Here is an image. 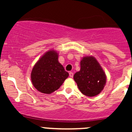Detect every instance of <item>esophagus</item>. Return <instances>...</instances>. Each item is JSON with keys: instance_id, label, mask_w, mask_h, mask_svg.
Returning a JSON list of instances; mask_svg holds the SVG:
<instances>
[{"instance_id": "34e87169", "label": "esophagus", "mask_w": 132, "mask_h": 132, "mask_svg": "<svg viewBox=\"0 0 132 132\" xmlns=\"http://www.w3.org/2000/svg\"><path fill=\"white\" fill-rule=\"evenodd\" d=\"M69 75H70V77H71V78H72V77H73V72H70L69 73Z\"/></svg>"}]
</instances>
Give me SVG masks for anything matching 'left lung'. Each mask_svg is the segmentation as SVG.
Wrapping results in <instances>:
<instances>
[{
  "mask_svg": "<svg viewBox=\"0 0 132 132\" xmlns=\"http://www.w3.org/2000/svg\"><path fill=\"white\" fill-rule=\"evenodd\" d=\"M74 80L81 93L89 97L98 95L105 86L106 75L93 56L84 57L80 61V70L75 73Z\"/></svg>",
  "mask_w": 132,
  "mask_h": 132,
  "instance_id": "1",
  "label": "left lung"
}]
</instances>
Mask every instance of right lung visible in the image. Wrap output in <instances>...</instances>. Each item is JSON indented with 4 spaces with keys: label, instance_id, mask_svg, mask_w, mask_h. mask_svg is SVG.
Masks as SVG:
<instances>
[{
    "label": "right lung",
    "instance_id": "1",
    "mask_svg": "<svg viewBox=\"0 0 132 132\" xmlns=\"http://www.w3.org/2000/svg\"><path fill=\"white\" fill-rule=\"evenodd\" d=\"M68 76V73L59 62L58 53L54 50H49L38 60L30 75L34 87L47 94L57 90Z\"/></svg>",
    "mask_w": 132,
    "mask_h": 132
}]
</instances>
